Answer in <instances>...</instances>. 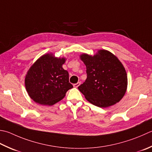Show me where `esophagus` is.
Returning <instances> with one entry per match:
<instances>
[{
  "label": "esophagus",
  "instance_id": "34e87169",
  "mask_svg": "<svg viewBox=\"0 0 152 152\" xmlns=\"http://www.w3.org/2000/svg\"><path fill=\"white\" fill-rule=\"evenodd\" d=\"M80 85V82H78V83H76V84H74L73 85V86H74V88H77Z\"/></svg>",
  "mask_w": 152,
  "mask_h": 152
}]
</instances>
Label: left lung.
I'll return each mask as SVG.
<instances>
[{"label":"left lung","mask_w":152,"mask_h":152,"mask_svg":"<svg viewBox=\"0 0 152 152\" xmlns=\"http://www.w3.org/2000/svg\"><path fill=\"white\" fill-rule=\"evenodd\" d=\"M86 66L87 78L78 90L89 102L102 108L119 102L127 90L125 68L115 55L100 49L94 56L80 55Z\"/></svg>","instance_id":"1"}]
</instances>
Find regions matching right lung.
<instances>
[{
    "label": "right lung",
    "instance_id": "right-lung-1",
    "mask_svg": "<svg viewBox=\"0 0 152 152\" xmlns=\"http://www.w3.org/2000/svg\"><path fill=\"white\" fill-rule=\"evenodd\" d=\"M65 57H56L52 53L40 56L33 64L25 77L29 96L42 105H53L63 99L66 91L73 88L69 75L62 64Z\"/></svg>",
    "mask_w": 152,
    "mask_h": 152
}]
</instances>
